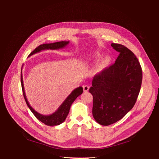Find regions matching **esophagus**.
Wrapping results in <instances>:
<instances>
[{"label":"esophagus","mask_w":159,"mask_h":159,"mask_svg":"<svg viewBox=\"0 0 159 159\" xmlns=\"http://www.w3.org/2000/svg\"><path fill=\"white\" fill-rule=\"evenodd\" d=\"M83 88H84V91H85V92H87V91H89V86L88 85H85L83 86Z\"/></svg>","instance_id":"34e87169"}]
</instances>
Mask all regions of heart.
I'll list each match as a JSON object with an SVG mask.
<instances>
[{
	"label": "heart",
	"instance_id": "1",
	"mask_svg": "<svg viewBox=\"0 0 159 159\" xmlns=\"http://www.w3.org/2000/svg\"><path fill=\"white\" fill-rule=\"evenodd\" d=\"M99 56H96V58L95 60H98L99 59ZM109 64V58L108 57H106L105 58H104L102 61L100 62L99 64V66H98V71H101L103 70L106 67L108 66V64Z\"/></svg>",
	"mask_w": 159,
	"mask_h": 159
}]
</instances>
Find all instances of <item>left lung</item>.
Masks as SVG:
<instances>
[{"instance_id":"obj_1","label":"left lung","mask_w":159,"mask_h":159,"mask_svg":"<svg viewBox=\"0 0 159 159\" xmlns=\"http://www.w3.org/2000/svg\"><path fill=\"white\" fill-rule=\"evenodd\" d=\"M119 53L115 64L94 76L89 91L93 95V116L107 126L121 119L136 103L143 73L133 53L123 45L112 43Z\"/></svg>"}]
</instances>
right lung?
Returning a JSON list of instances; mask_svg holds the SVG:
<instances>
[{"instance_id":"obj_1","label":"right lung","mask_w":159,"mask_h":159,"mask_svg":"<svg viewBox=\"0 0 159 159\" xmlns=\"http://www.w3.org/2000/svg\"><path fill=\"white\" fill-rule=\"evenodd\" d=\"M69 42H70L69 41H61V42L51 43V44H41L39 46H38L34 50L32 51L28 56H31L32 55L36 54V53L40 52L42 50H59L60 48H64L69 44ZM20 80H21L23 95H24V98H25V99L26 101V103L28 105V107H29L32 113L34 115V116L39 120V121H40L43 123H44L45 125H48V126L58 125L63 123L65 121L67 116H68L71 104L73 103V102L75 100V99L78 98L79 95H80L83 93V88L81 87V86L78 88L74 89L72 91V92L64 100V102L61 103V105L59 107V108L57 109L54 113L49 115H44L36 111L30 106L29 103H28L26 94H25V88H24L22 71H21Z\"/></svg>"}]
</instances>
